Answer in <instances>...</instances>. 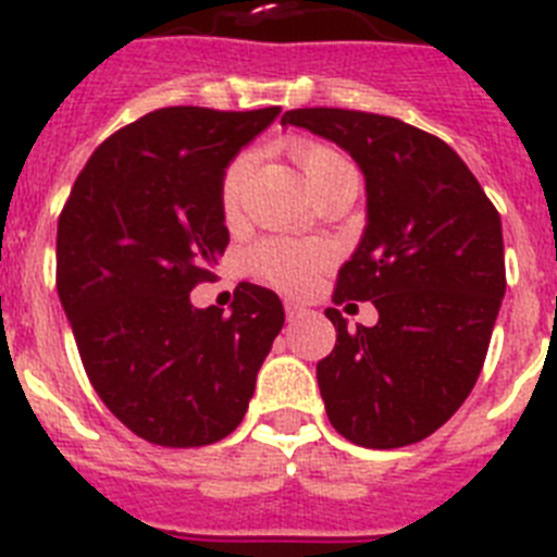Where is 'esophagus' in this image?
Returning <instances> with one entry per match:
<instances>
[{
  "instance_id": "1",
  "label": "esophagus",
  "mask_w": 557,
  "mask_h": 557,
  "mask_svg": "<svg viewBox=\"0 0 557 557\" xmlns=\"http://www.w3.org/2000/svg\"><path fill=\"white\" fill-rule=\"evenodd\" d=\"M284 312H287V320L293 323V320H298L306 309L300 304H295V300H287V304H284Z\"/></svg>"
}]
</instances>
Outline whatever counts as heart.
Segmentation results:
<instances>
[{
  "instance_id": "heart-1",
  "label": "heart",
  "mask_w": 557,
  "mask_h": 557,
  "mask_svg": "<svg viewBox=\"0 0 557 557\" xmlns=\"http://www.w3.org/2000/svg\"><path fill=\"white\" fill-rule=\"evenodd\" d=\"M284 149L293 157L295 165L300 168L312 196H318L325 187L334 185L339 176L354 173L350 162L336 149L325 146V143L309 140V137H293V140H287ZM251 171L253 154H248V151L234 157L226 165V171H223L221 212L228 223H234L239 218L245 185H248V178H251ZM245 262H248V270H251L253 275H259L262 282L273 284V287L284 289V293H306V289L312 287L314 275L331 262V248L323 243L264 239V243L253 245Z\"/></svg>"
}]
</instances>
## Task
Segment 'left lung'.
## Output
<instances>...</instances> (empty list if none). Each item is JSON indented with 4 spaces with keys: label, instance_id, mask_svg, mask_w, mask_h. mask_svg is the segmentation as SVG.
I'll use <instances>...</instances> for the list:
<instances>
[{
    "label": "left lung",
    "instance_id": "1",
    "mask_svg": "<svg viewBox=\"0 0 557 557\" xmlns=\"http://www.w3.org/2000/svg\"><path fill=\"white\" fill-rule=\"evenodd\" d=\"M334 140L367 182V226L336 275L334 304L372 300L379 323L348 329L318 361L336 433L372 450L431 436L467 400L505 295L503 223L461 157L436 135L375 112L304 107L282 115Z\"/></svg>",
    "mask_w": 557,
    "mask_h": 557
}]
</instances>
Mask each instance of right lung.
<instances>
[{"instance_id":"right-lung-1","label":"right lung","mask_w":557,"mask_h":557,"mask_svg":"<svg viewBox=\"0 0 557 557\" xmlns=\"http://www.w3.org/2000/svg\"><path fill=\"white\" fill-rule=\"evenodd\" d=\"M282 107H162L107 137L58 221V293L96 395L132 433L203 447L243 422L284 325L243 282L232 312L190 304L228 245L221 176Z\"/></svg>"}]
</instances>
